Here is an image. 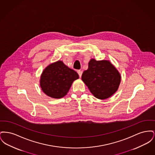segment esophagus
I'll return each mask as SVG.
<instances>
[{"label": "esophagus", "instance_id": "1", "mask_svg": "<svg viewBox=\"0 0 155 155\" xmlns=\"http://www.w3.org/2000/svg\"><path fill=\"white\" fill-rule=\"evenodd\" d=\"M77 73H78V74L79 75L80 77L81 78V75H82V71H81V70H78V71H77Z\"/></svg>", "mask_w": 155, "mask_h": 155}]
</instances>
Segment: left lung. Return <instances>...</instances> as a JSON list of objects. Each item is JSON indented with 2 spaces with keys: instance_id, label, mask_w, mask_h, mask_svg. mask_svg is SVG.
Returning <instances> with one entry per match:
<instances>
[{
  "instance_id": "8db88e82",
  "label": "left lung",
  "mask_w": 155,
  "mask_h": 155,
  "mask_svg": "<svg viewBox=\"0 0 155 155\" xmlns=\"http://www.w3.org/2000/svg\"><path fill=\"white\" fill-rule=\"evenodd\" d=\"M121 75L109 60L91 59L88 68L84 71L82 80L96 98L106 99L118 90Z\"/></svg>"
}]
</instances>
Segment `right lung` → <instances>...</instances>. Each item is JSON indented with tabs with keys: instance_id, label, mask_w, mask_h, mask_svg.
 <instances>
[{
	"instance_id": "add662e5",
	"label": "right lung",
	"mask_w": 155,
	"mask_h": 155,
	"mask_svg": "<svg viewBox=\"0 0 155 155\" xmlns=\"http://www.w3.org/2000/svg\"><path fill=\"white\" fill-rule=\"evenodd\" d=\"M79 75L74 70L58 60L46 67L41 75L40 87L51 97L60 99L66 96L74 81Z\"/></svg>"
}]
</instances>
